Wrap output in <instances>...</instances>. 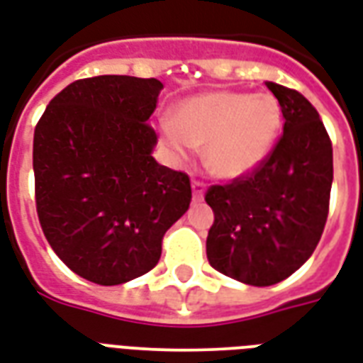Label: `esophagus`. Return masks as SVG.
<instances>
[{"label":"esophagus","mask_w":363,"mask_h":363,"mask_svg":"<svg viewBox=\"0 0 363 363\" xmlns=\"http://www.w3.org/2000/svg\"><path fill=\"white\" fill-rule=\"evenodd\" d=\"M192 192H194V200H203V192H206V182L194 179V181H192Z\"/></svg>","instance_id":"obj_1"}]
</instances>
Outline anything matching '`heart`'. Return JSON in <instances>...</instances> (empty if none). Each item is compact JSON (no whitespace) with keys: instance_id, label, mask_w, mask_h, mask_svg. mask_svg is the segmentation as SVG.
I'll list each match as a JSON object with an SVG mask.
<instances>
[{"instance_id":"b5f03b06","label":"heart","mask_w":363,"mask_h":363,"mask_svg":"<svg viewBox=\"0 0 363 363\" xmlns=\"http://www.w3.org/2000/svg\"><path fill=\"white\" fill-rule=\"evenodd\" d=\"M281 106L267 92L216 90L182 99L173 123H161V138L171 152L184 155L203 147V161L213 174L236 179L254 171L271 154L281 133Z\"/></svg>"}]
</instances>
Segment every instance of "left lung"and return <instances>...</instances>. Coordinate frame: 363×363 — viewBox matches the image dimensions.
I'll return each instance as SVG.
<instances>
[{"instance_id":"8db88e82","label":"left lung","mask_w":363,"mask_h":363,"mask_svg":"<svg viewBox=\"0 0 363 363\" xmlns=\"http://www.w3.org/2000/svg\"><path fill=\"white\" fill-rule=\"evenodd\" d=\"M281 106L283 134L254 171L211 184L209 265L252 286L281 283L306 264L323 235L333 184V144L310 101L265 82Z\"/></svg>"}]
</instances>
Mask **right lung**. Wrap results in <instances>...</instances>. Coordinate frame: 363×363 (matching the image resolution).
Instances as JSON below:
<instances>
[{
  "mask_svg": "<svg viewBox=\"0 0 363 363\" xmlns=\"http://www.w3.org/2000/svg\"><path fill=\"white\" fill-rule=\"evenodd\" d=\"M157 79L74 80L34 128V196L59 259L111 286L154 269L163 235L192 200L189 174L152 157Z\"/></svg>",
  "mask_w": 363,
  "mask_h": 363,
  "instance_id": "right-lung-1",
  "label": "right lung"
}]
</instances>
